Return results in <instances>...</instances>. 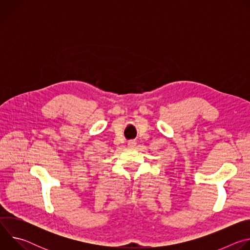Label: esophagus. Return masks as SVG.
Segmentation results:
<instances>
[{"instance_id": "1", "label": "esophagus", "mask_w": 250, "mask_h": 250, "mask_svg": "<svg viewBox=\"0 0 250 250\" xmlns=\"http://www.w3.org/2000/svg\"><path fill=\"white\" fill-rule=\"evenodd\" d=\"M135 145H136L135 140H129V141L127 142V146H128L129 147H134V146H135Z\"/></svg>"}]
</instances>
